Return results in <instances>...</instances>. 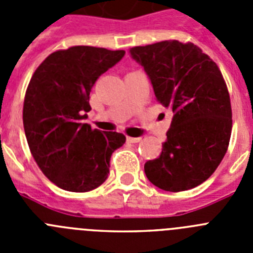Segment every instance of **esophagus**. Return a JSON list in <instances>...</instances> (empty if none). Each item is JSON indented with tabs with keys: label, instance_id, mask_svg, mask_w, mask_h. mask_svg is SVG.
Returning a JSON list of instances; mask_svg holds the SVG:
<instances>
[{
	"label": "esophagus",
	"instance_id": "34e87169",
	"mask_svg": "<svg viewBox=\"0 0 253 253\" xmlns=\"http://www.w3.org/2000/svg\"><path fill=\"white\" fill-rule=\"evenodd\" d=\"M142 140V138H133V137H128L126 138V142L128 143H138Z\"/></svg>",
	"mask_w": 253,
	"mask_h": 253
}]
</instances>
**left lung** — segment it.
I'll use <instances>...</instances> for the list:
<instances>
[{"mask_svg": "<svg viewBox=\"0 0 253 253\" xmlns=\"http://www.w3.org/2000/svg\"><path fill=\"white\" fill-rule=\"evenodd\" d=\"M156 99L171 109L167 140L144 172L154 186L178 193L203 184L227 153L232 133L229 92L214 60L193 43L165 40L134 46Z\"/></svg>", "mask_w": 253, "mask_h": 253, "instance_id": "8db88e82", "label": "left lung"}]
</instances>
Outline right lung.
I'll return each instance as SVG.
<instances>
[{
    "label": "right lung",
    "mask_w": 253,
    "mask_h": 253,
    "mask_svg": "<svg viewBox=\"0 0 253 253\" xmlns=\"http://www.w3.org/2000/svg\"><path fill=\"white\" fill-rule=\"evenodd\" d=\"M124 54L86 45L57 50L29 82L22 110L26 140L39 169L60 189L86 193L99 187L109 175L111 154L125 143L124 134L82 123L91 110L92 86Z\"/></svg>",
    "instance_id": "right-lung-1"
}]
</instances>
